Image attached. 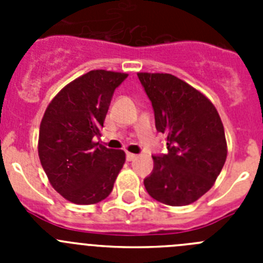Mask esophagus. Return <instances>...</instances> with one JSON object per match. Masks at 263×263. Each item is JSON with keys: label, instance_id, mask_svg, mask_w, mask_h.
<instances>
[{"label": "esophagus", "instance_id": "1", "mask_svg": "<svg viewBox=\"0 0 263 263\" xmlns=\"http://www.w3.org/2000/svg\"><path fill=\"white\" fill-rule=\"evenodd\" d=\"M126 159L129 160V162H133V160L137 159V155L133 154V153H127V154H126Z\"/></svg>", "mask_w": 263, "mask_h": 263}]
</instances>
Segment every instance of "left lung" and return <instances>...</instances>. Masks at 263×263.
<instances>
[{
	"instance_id": "left-lung-1",
	"label": "left lung",
	"mask_w": 263,
	"mask_h": 263,
	"mask_svg": "<svg viewBox=\"0 0 263 263\" xmlns=\"http://www.w3.org/2000/svg\"><path fill=\"white\" fill-rule=\"evenodd\" d=\"M137 75L152 101L155 126L166 136L168 150L153 157V173L143 180L146 191L167 205H188L210 191L227 160L221 118L208 97L176 76Z\"/></svg>"
}]
</instances>
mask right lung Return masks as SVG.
<instances>
[{
    "mask_svg": "<svg viewBox=\"0 0 263 263\" xmlns=\"http://www.w3.org/2000/svg\"><path fill=\"white\" fill-rule=\"evenodd\" d=\"M127 78L93 69L51 100L39 127L38 154L48 182L66 200L96 204L109 196L125 163L124 150L93 142L101 136L116 88Z\"/></svg>",
    "mask_w": 263,
    "mask_h": 263,
    "instance_id": "obj_1",
    "label": "right lung"
}]
</instances>
